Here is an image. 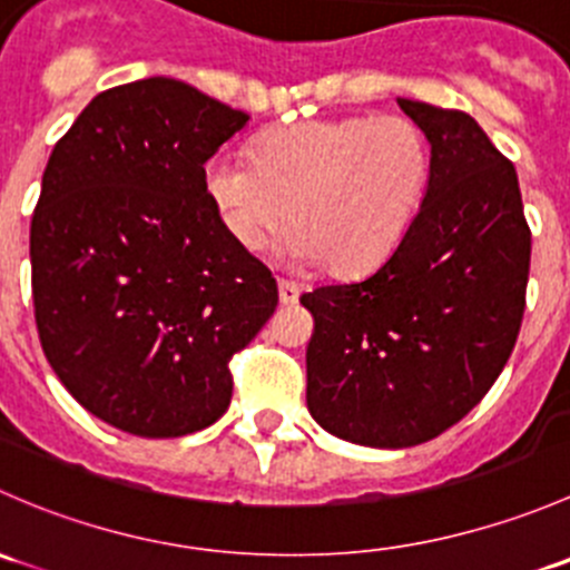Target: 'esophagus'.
I'll return each mask as SVG.
<instances>
[{
	"label": "esophagus",
	"mask_w": 570,
	"mask_h": 570,
	"mask_svg": "<svg viewBox=\"0 0 570 570\" xmlns=\"http://www.w3.org/2000/svg\"><path fill=\"white\" fill-rule=\"evenodd\" d=\"M297 297H301V284H295V281H278V301L284 303V306H292V303H297Z\"/></svg>",
	"instance_id": "esophagus-1"
}]
</instances>
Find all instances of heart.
<instances>
[{"instance_id":"1","label":"heart","mask_w":570,"mask_h":570,"mask_svg":"<svg viewBox=\"0 0 570 570\" xmlns=\"http://www.w3.org/2000/svg\"><path fill=\"white\" fill-rule=\"evenodd\" d=\"M433 151L405 115L306 120L264 135L256 157L217 151L204 184L228 237L256 253L286 220L281 253L338 275L366 273L392 256L422 209Z\"/></svg>"}]
</instances>
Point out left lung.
Wrapping results in <instances>:
<instances>
[{
  "instance_id": "left-lung-1",
  "label": "left lung",
  "mask_w": 570,
  "mask_h": 570,
  "mask_svg": "<svg viewBox=\"0 0 570 570\" xmlns=\"http://www.w3.org/2000/svg\"><path fill=\"white\" fill-rule=\"evenodd\" d=\"M433 151L422 209L364 278L301 297L306 402L350 444L405 450L461 422L513 353L530 278L519 176L471 115L400 99Z\"/></svg>"
}]
</instances>
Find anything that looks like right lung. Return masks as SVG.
<instances>
[{
  "mask_svg": "<svg viewBox=\"0 0 570 570\" xmlns=\"http://www.w3.org/2000/svg\"><path fill=\"white\" fill-rule=\"evenodd\" d=\"M250 120L170 77L105 90L51 151L30 228L38 336L101 422L178 439L232 402L228 361L278 306L204 165Z\"/></svg>",
  "mask_w": 570,
  "mask_h": 570,
  "instance_id": "1",
  "label": "right lung"
}]
</instances>
